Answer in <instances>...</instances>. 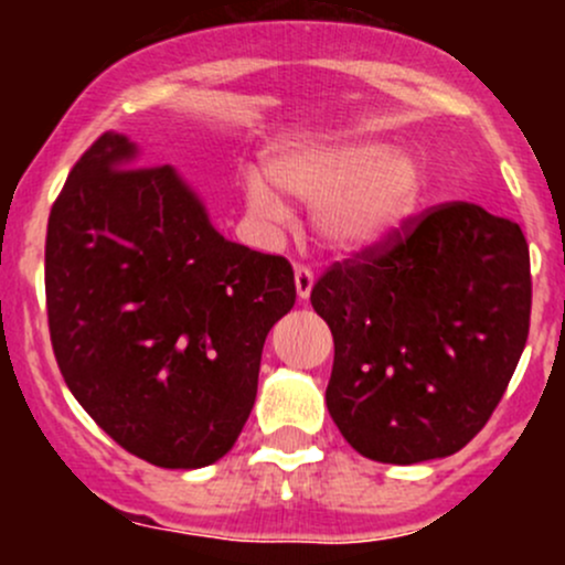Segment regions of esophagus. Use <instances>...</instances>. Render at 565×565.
Masks as SVG:
<instances>
[{"label": "esophagus", "instance_id": "34e87169", "mask_svg": "<svg viewBox=\"0 0 565 565\" xmlns=\"http://www.w3.org/2000/svg\"><path fill=\"white\" fill-rule=\"evenodd\" d=\"M295 289H298L300 300H309L311 289H315V273H311L309 267L303 265L295 267Z\"/></svg>", "mask_w": 565, "mask_h": 565}]
</instances>
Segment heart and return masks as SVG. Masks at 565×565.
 Returning <instances> with one entry per match:
<instances>
[{
  "label": "heart",
  "mask_w": 565,
  "mask_h": 565,
  "mask_svg": "<svg viewBox=\"0 0 565 565\" xmlns=\"http://www.w3.org/2000/svg\"><path fill=\"white\" fill-rule=\"evenodd\" d=\"M265 171L246 169L241 193L259 224H281L287 202L315 204L311 226L324 246L358 250L388 237L418 207L426 172L418 156L372 136H295L267 152ZM278 190L282 192L277 193Z\"/></svg>",
  "instance_id": "obj_1"
}]
</instances>
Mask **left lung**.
<instances>
[{"mask_svg": "<svg viewBox=\"0 0 565 565\" xmlns=\"http://www.w3.org/2000/svg\"><path fill=\"white\" fill-rule=\"evenodd\" d=\"M333 333L328 413L366 459L465 448L503 398L530 328L520 224L451 202L333 265L311 289Z\"/></svg>", "mask_w": 565, "mask_h": 565, "instance_id": "8db88e82", "label": "left lung"}]
</instances>
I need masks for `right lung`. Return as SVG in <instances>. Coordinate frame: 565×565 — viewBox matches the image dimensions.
I'll list each match as a JSON object with an SVG mask.
<instances>
[{"mask_svg": "<svg viewBox=\"0 0 565 565\" xmlns=\"http://www.w3.org/2000/svg\"><path fill=\"white\" fill-rule=\"evenodd\" d=\"M45 306L60 372L89 418L134 457L196 470L246 426L295 273L226 241L177 169L139 167V147L108 130L51 207Z\"/></svg>", "mask_w": 565, "mask_h": 565, "instance_id": "add662e5", "label": "right lung"}]
</instances>
